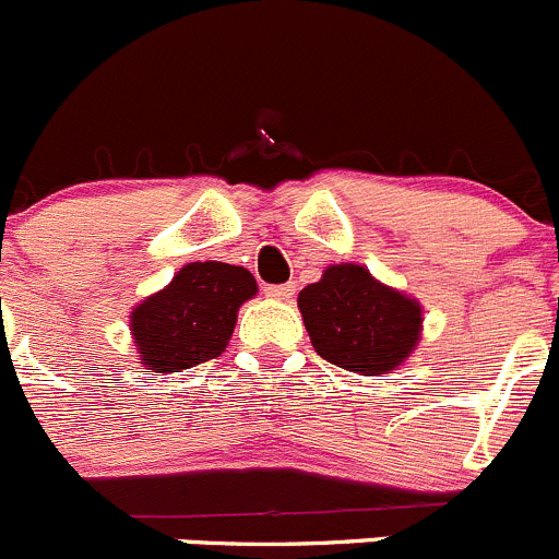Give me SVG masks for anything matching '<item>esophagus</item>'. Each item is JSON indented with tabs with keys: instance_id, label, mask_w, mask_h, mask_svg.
I'll use <instances>...</instances> for the list:
<instances>
[{
	"instance_id": "34e87169",
	"label": "esophagus",
	"mask_w": 559,
	"mask_h": 559,
	"mask_svg": "<svg viewBox=\"0 0 559 559\" xmlns=\"http://www.w3.org/2000/svg\"><path fill=\"white\" fill-rule=\"evenodd\" d=\"M266 296L277 298V301H290V298L296 296V285H293V282H285V285H269Z\"/></svg>"
}]
</instances>
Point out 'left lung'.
<instances>
[{"instance_id":"1","label":"left lung","mask_w":559,"mask_h":559,"mask_svg":"<svg viewBox=\"0 0 559 559\" xmlns=\"http://www.w3.org/2000/svg\"><path fill=\"white\" fill-rule=\"evenodd\" d=\"M298 309L318 356L358 374L400 367L421 331V307L356 263L325 269L298 293Z\"/></svg>"}]
</instances>
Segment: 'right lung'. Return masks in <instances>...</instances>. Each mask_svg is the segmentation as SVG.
I'll return each mask as SVG.
<instances>
[{
    "instance_id": "right-lung-1",
    "label": "right lung",
    "mask_w": 559,
    "mask_h": 559,
    "mask_svg": "<svg viewBox=\"0 0 559 559\" xmlns=\"http://www.w3.org/2000/svg\"><path fill=\"white\" fill-rule=\"evenodd\" d=\"M255 293V277L247 269L219 261L187 263L165 290L132 312L141 361L176 372L217 358L234 334L236 312Z\"/></svg>"
}]
</instances>
